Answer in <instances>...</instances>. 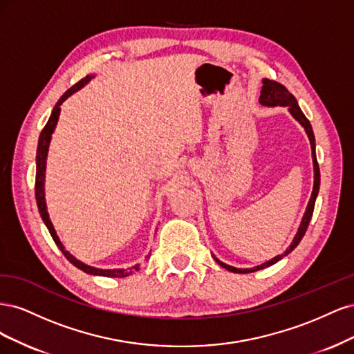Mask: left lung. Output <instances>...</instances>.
<instances>
[{
  "label": "left lung",
  "mask_w": 354,
  "mask_h": 354,
  "mask_svg": "<svg viewBox=\"0 0 354 354\" xmlns=\"http://www.w3.org/2000/svg\"><path fill=\"white\" fill-rule=\"evenodd\" d=\"M260 103L264 104V106H288L289 112L292 113V116L295 118V120L301 124L304 127V130L308 136V140H310V145H312V151H313V165H315V186H313V192H312V198H310V202L307 205V209H306V214L303 217V221L301 224H299V229L295 234V238L291 243V246L282 254V255H277L274 257V259H272L270 261H267L261 266H257L254 267V269H236V267H232V266H227L221 263L220 260L216 259V261L223 266L224 269H227L229 272H233V273H251V272H257V270H261L264 269V267H269L272 264H274L276 261H279L282 257L288 255L289 252H291L295 246L299 243V241L303 239L304 233L308 227V223L310 220H312V216H313V209H315V202H316V198H317V194H319V186H320V171H319V164H317V159H316V142H315V134H313V130H312V124H310V121L306 118V115L303 113V111L299 109V106L297 103V99L294 97V95L288 91V88L285 87V85H282L281 82H276L273 80H263V88H261V95H260Z\"/></svg>",
  "instance_id": "left-lung-1"
}]
</instances>
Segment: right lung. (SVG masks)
I'll return each mask as SVG.
<instances>
[{
    "label": "right lung",
    "instance_id": "1",
    "mask_svg": "<svg viewBox=\"0 0 354 354\" xmlns=\"http://www.w3.org/2000/svg\"><path fill=\"white\" fill-rule=\"evenodd\" d=\"M93 77L87 75V77L82 78L81 81H78L75 85L62 95L59 99V102L56 103L55 109H53L51 115H50V120L46 124V127L42 128V131L39 134V140H38V149H37V174H35V199H37V205H38V211L41 214V218L44 221V224L47 226L53 241L57 245V248L62 251V254L66 257L68 261L72 263L75 267H78L80 270L85 272V273H90V274H99V276H108V277H125L128 274H131L133 272L138 270V264H136L131 269H118V270H102V269H95V267L87 266L81 261H78L75 259L73 255H71L66 250L65 246L62 245V242L59 241L55 227H53V224L48 218V212H47V207H46V199H44V178H46V159H47V152H48V145L51 140V134L55 131L57 120H59V113H60V104L65 102L71 94H73L75 91H78L81 87H84V84H87Z\"/></svg>",
    "mask_w": 354,
    "mask_h": 354
}]
</instances>
